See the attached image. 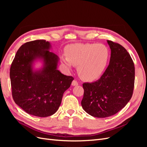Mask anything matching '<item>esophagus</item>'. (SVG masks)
<instances>
[{
  "label": "esophagus",
  "instance_id": "1",
  "mask_svg": "<svg viewBox=\"0 0 147 147\" xmlns=\"http://www.w3.org/2000/svg\"><path fill=\"white\" fill-rule=\"evenodd\" d=\"M78 82L77 80H74L72 81V86H77V85H78Z\"/></svg>",
  "mask_w": 147,
  "mask_h": 147
}]
</instances>
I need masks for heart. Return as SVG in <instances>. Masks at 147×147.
<instances>
[{
	"label": "heart",
	"instance_id": "1",
	"mask_svg": "<svg viewBox=\"0 0 147 147\" xmlns=\"http://www.w3.org/2000/svg\"><path fill=\"white\" fill-rule=\"evenodd\" d=\"M65 57L62 61L68 70L72 65L77 67V72L83 80L91 82L99 78L107 65L110 51L104 44L77 43L65 49Z\"/></svg>",
	"mask_w": 147,
	"mask_h": 147
}]
</instances>
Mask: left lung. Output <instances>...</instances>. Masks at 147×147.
<instances>
[{
    "instance_id": "8db88e82",
    "label": "left lung",
    "mask_w": 147,
    "mask_h": 147,
    "mask_svg": "<svg viewBox=\"0 0 147 147\" xmlns=\"http://www.w3.org/2000/svg\"><path fill=\"white\" fill-rule=\"evenodd\" d=\"M107 42L111 49L108 67L98 80L83 84L82 107L97 118L112 116L124 108L134 87L135 67L130 55L119 43Z\"/></svg>"
}]
</instances>
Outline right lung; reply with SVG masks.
<instances>
[{
	"label": "right lung",
	"mask_w": 147,
	"mask_h": 147,
	"mask_svg": "<svg viewBox=\"0 0 147 147\" xmlns=\"http://www.w3.org/2000/svg\"><path fill=\"white\" fill-rule=\"evenodd\" d=\"M50 47L45 40L26 42L17 51L10 67L13 100L26 113L39 117L56 112L74 79L57 69L58 57L48 51ZM37 58L43 59L44 66L34 71L32 64Z\"/></svg>",
	"instance_id": "add662e5"
}]
</instances>
